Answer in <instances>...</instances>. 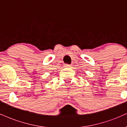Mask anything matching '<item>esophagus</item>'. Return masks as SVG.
Instances as JSON below:
<instances>
[{
    "label": "esophagus",
    "instance_id": "esophagus-1",
    "mask_svg": "<svg viewBox=\"0 0 127 127\" xmlns=\"http://www.w3.org/2000/svg\"><path fill=\"white\" fill-rule=\"evenodd\" d=\"M64 67H66V68H68V67H71V65H70V64H65Z\"/></svg>",
    "mask_w": 127,
    "mask_h": 127
}]
</instances>
